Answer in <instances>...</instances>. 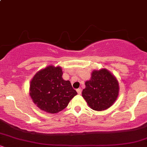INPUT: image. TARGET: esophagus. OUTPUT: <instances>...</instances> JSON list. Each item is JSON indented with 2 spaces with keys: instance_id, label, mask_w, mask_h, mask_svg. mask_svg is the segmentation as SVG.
<instances>
[{
  "instance_id": "obj_1",
  "label": "esophagus",
  "mask_w": 147,
  "mask_h": 147,
  "mask_svg": "<svg viewBox=\"0 0 147 147\" xmlns=\"http://www.w3.org/2000/svg\"><path fill=\"white\" fill-rule=\"evenodd\" d=\"M77 93L79 94V95H80V94H82V89H81V88L77 89Z\"/></svg>"
}]
</instances>
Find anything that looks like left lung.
Masks as SVG:
<instances>
[{
	"label": "left lung",
	"mask_w": 147,
	"mask_h": 147,
	"mask_svg": "<svg viewBox=\"0 0 147 147\" xmlns=\"http://www.w3.org/2000/svg\"><path fill=\"white\" fill-rule=\"evenodd\" d=\"M82 97L92 110L102 111L110 108L119 95V83L115 76L106 68L94 70L90 79L85 82Z\"/></svg>",
	"instance_id": "left-lung-1"
}]
</instances>
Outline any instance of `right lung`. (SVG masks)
Returning a JSON list of instances; mask_svg holds the SVG:
<instances>
[{"instance_id":"add662e5","label":"right lung","mask_w":147,"mask_h":147,"mask_svg":"<svg viewBox=\"0 0 147 147\" xmlns=\"http://www.w3.org/2000/svg\"><path fill=\"white\" fill-rule=\"evenodd\" d=\"M60 66L50 65L38 70L30 84V95L37 107L48 113L63 110L77 92L64 80Z\"/></svg>"}]
</instances>
